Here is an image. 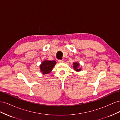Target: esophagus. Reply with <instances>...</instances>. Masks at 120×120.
Listing matches in <instances>:
<instances>
[{"mask_svg": "<svg viewBox=\"0 0 120 120\" xmlns=\"http://www.w3.org/2000/svg\"><path fill=\"white\" fill-rule=\"evenodd\" d=\"M58 61H59V63H63L64 60H58Z\"/></svg>", "mask_w": 120, "mask_h": 120, "instance_id": "34e87169", "label": "esophagus"}]
</instances>
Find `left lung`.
I'll use <instances>...</instances> for the list:
<instances>
[{"label":"left lung","instance_id":"1","mask_svg":"<svg viewBox=\"0 0 120 120\" xmlns=\"http://www.w3.org/2000/svg\"><path fill=\"white\" fill-rule=\"evenodd\" d=\"M73 68H74V70L77 71H81V68H79V64L78 63H76V62H75L73 63Z\"/></svg>","mask_w":120,"mask_h":120}]
</instances>
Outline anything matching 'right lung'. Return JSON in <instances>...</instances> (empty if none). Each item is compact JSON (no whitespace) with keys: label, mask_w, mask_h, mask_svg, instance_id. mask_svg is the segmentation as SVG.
<instances>
[{"label":"right lung","mask_w":120,"mask_h":120,"mask_svg":"<svg viewBox=\"0 0 120 120\" xmlns=\"http://www.w3.org/2000/svg\"><path fill=\"white\" fill-rule=\"evenodd\" d=\"M55 60H45L40 65V70L43 75L48 74L52 71L56 64Z\"/></svg>","instance_id":"obj_1"}]
</instances>
